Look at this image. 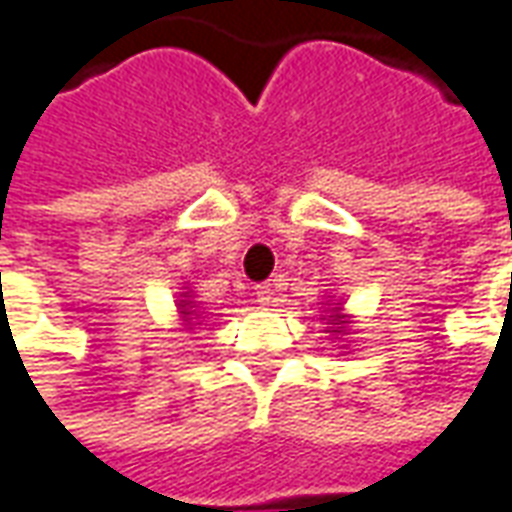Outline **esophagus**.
<instances>
[{"label":"esophagus","instance_id":"34e87169","mask_svg":"<svg viewBox=\"0 0 512 512\" xmlns=\"http://www.w3.org/2000/svg\"><path fill=\"white\" fill-rule=\"evenodd\" d=\"M255 296L263 307H271V304H274V290H271V285H257Z\"/></svg>","mask_w":512,"mask_h":512}]
</instances>
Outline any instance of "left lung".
<instances>
[{"label": "left lung", "instance_id": "1", "mask_svg": "<svg viewBox=\"0 0 512 512\" xmlns=\"http://www.w3.org/2000/svg\"><path fill=\"white\" fill-rule=\"evenodd\" d=\"M337 329H340V326H337Z\"/></svg>", "mask_w": 512, "mask_h": 512}]
</instances>
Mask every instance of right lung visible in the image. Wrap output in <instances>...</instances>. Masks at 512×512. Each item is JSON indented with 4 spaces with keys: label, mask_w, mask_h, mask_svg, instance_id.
Masks as SVG:
<instances>
[{
    "label": "right lung",
    "mask_w": 512,
    "mask_h": 512,
    "mask_svg": "<svg viewBox=\"0 0 512 512\" xmlns=\"http://www.w3.org/2000/svg\"><path fill=\"white\" fill-rule=\"evenodd\" d=\"M186 315H189V312H186Z\"/></svg>",
    "instance_id": "add662e5"
}]
</instances>
